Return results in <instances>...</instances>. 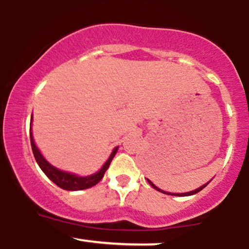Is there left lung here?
I'll use <instances>...</instances> for the list:
<instances>
[{
	"label": "left lung",
	"instance_id": "8db88e82",
	"mask_svg": "<svg viewBox=\"0 0 249 249\" xmlns=\"http://www.w3.org/2000/svg\"><path fill=\"white\" fill-rule=\"evenodd\" d=\"M147 181H148V184L151 185V186H152L154 190H157V191H159V192H162V193H165V194H171V196H192V194H196V193H198V192H200V191L202 190V188L204 187H206L207 185H208V182L206 185H204V186H201V187H199V188H196V190H194V191H191V192H187V193H168V192H164V191H161L160 188H158L156 186V185L153 184L152 181H150V180L147 179Z\"/></svg>",
	"mask_w": 249,
	"mask_h": 249
}]
</instances>
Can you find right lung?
<instances>
[{
	"label": "right lung",
	"instance_id": "1",
	"mask_svg": "<svg viewBox=\"0 0 249 249\" xmlns=\"http://www.w3.org/2000/svg\"><path fill=\"white\" fill-rule=\"evenodd\" d=\"M31 121H33V117H31ZM30 125H31V122H30ZM30 142H31V148H33V152H34V157H35L37 164L39 165L41 170L45 173V176H47L51 181L55 182L57 186L67 191L85 190V188L92 187L95 186L96 184H98V182L103 179V177H104L105 171L107 170L108 166H110L111 161H112L113 157L116 156L117 150H118V147H116L115 150L112 151L110 158L107 159V162H105L104 166L99 170V172H97L96 174H92V176H89V177H77L71 173H67V172H63V171L57 170L56 167L51 166L49 162L43 158V156L38 151V148L36 147L35 142H34L33 134H31V127H30Z\"/></svg>",
	"mask_w": 249,
	"mask_h": 249
}]
</instances>
